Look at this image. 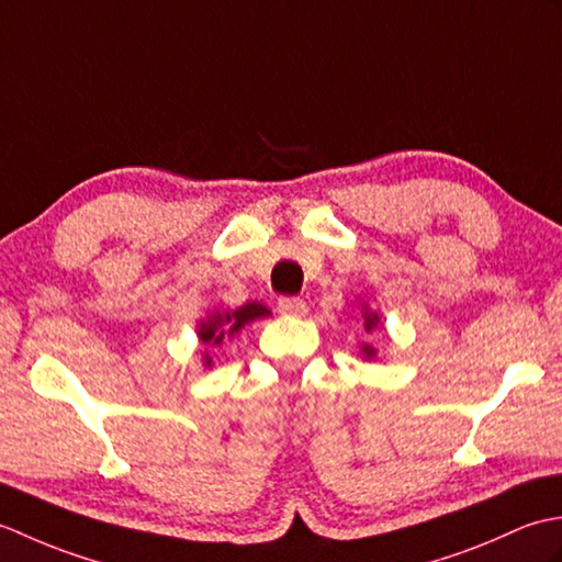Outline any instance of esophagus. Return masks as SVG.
<instances>
[{
  "label": "esophagus",
  "mask_w": 562,
  "mask_h": 562,
  "mask_svg": "<svg viewBox=\"0 0 562 562\" xmlns=\"http://www.w3.org/2000/svg\"><path fill=\"white\" fill-rule=\"evenodd\" d=\"M278 312L284 316H306V302L300 300V296H282L278 302Z\"/></svg>",
  "instance_id": "obj_1"
}]
</instances>
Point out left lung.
<instances>
[{"label": "left lung", "instance_id": "8db88e82", "mask_svg": "<svg viewBox=\"0 0 562 562\" xmlns=\"http://www.w3.org/2000/svg\"><path fill=\"white\" fill-rule=\"evenodd\" d=\"M364 330L367 333H372L376 326H379V316L374 314V312H369V308H364ZM362 355H364V360H374V357H376V350L372 348V345H362Z\"/></svg>", "mask_w": 562, "mask_h": 562}]
</instances>
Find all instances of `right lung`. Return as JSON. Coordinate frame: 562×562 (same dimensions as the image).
<instances>
[{"label": "right lung", "instance_id": "right-lung-1", "mask_svg": "<svg viewBox=\"0 0 562 562\" xmlns=\"http://www.w3.org/2000/svg\"><path fill=\"white\" fill-rule=\"evenodd\" d=\"M270 316V308H266L258 302H248L244 306L234 308V312H214L205 321L198 324V338L202 345H210V348H220L224 338H232L234 333L241 330L246 324L256 318ZM212 360L205 355V367H210Z\"/></svg>", "mask_w": 562, "mask_h": 562}]
</instances>
